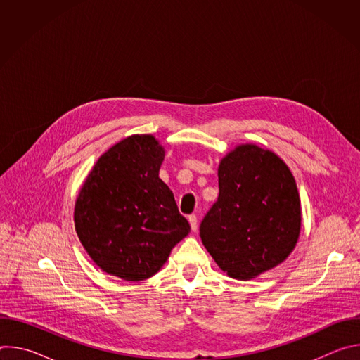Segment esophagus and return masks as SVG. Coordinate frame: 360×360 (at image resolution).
<instances>
[{"label":"esophagus","mask_w":360,"mask_h":360,"mask_svg":"<svg viewBox=\"0 0 360 360\" xmlns=\"http://www.w3.org/2000/svg\"><path fill=\"white\" fill-rule=\"evenodd\" d=\"M188 221H189V224H191L192 231H196V229H198V218H196V215H195V214L189 215V217H188Z\"/></svg>","instance_id":"1"}]
</instances>
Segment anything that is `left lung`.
Here are the masks:
<instances>
[{
  "instance_id": "left-lung-1",
  "label": "left lung",
  "mask_w": 360,
  "mask_h": 360,
  "mask_svg": "<svg viewBox=\"0 0 360 360\" xmlns=\"http://www.w3.org/2000/svg\"><path fill=\"white\" fill-rule=\"evenodd\" d=\"M219 196L199 235L218 266L252 279L282 264L300 231V199L293 175L274 152L240 145L221 161Z\"/></svg>"
}]
</instances>
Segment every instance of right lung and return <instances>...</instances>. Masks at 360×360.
I'll use <instances>...</instances> for the list:
<instances>
[{
  "label": "right lung",
  "mask_w": 360,
  "mask_h": 360,
  "mask_svg": "<svg viewBox=\"0 0 360 360\" xmlns=\"http://www.w3.org/2000/svg\"><path fill=\"white\" fill-rule=\"evenodd\" d=\"M164 149L132 135L102 155L75 203V229L92 261L125 281H143L189 233L172 191L160 178Z\"/></svg>",
  "instance_id": "1"
}]
</instances>
